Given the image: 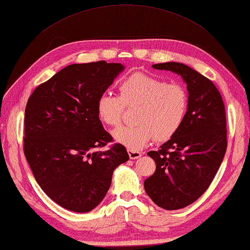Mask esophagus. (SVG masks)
I'll return each instance as SVG.
<instances>
[{
    "label": "esophagus",
    "instance_id": "1",
    "mask_svg": "<svg viewBox=\"0 0 250 250\" xmlns=\"http://www.w3.org/2000/svg\"><path fill=\"white\" fill-rule=\"evenodd\" d=\"M128 154H129V157L131 160H137L139 159V157H141V152L139 151H135V150H128Z\"/></svg>",
    "mask_w": 250,
    "mask_h": 250
}]
</instances>
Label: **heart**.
I'll use <instances>...</instances> for the list:
<instances>
[{
    "label": "heart",
    "instance_id": "heart-1",
    "mask_svg": "<svg viewBox=\"0 0 250 250\" xmlns=\"http://www.w3.org/2000/svg\"><path fill=\"white\" fill-rule=\"evenodd\" d=\"M120 97L104 93L97 100L99 120L109 126H118L123 119L125 105L136 108L134 126H124L113 131L116 142L138 151L155 138H172L187 118L189 94L180 83L150 74L136 72L120 84Z\"/></svg>",
    "mask_w": 250,
    "mask_h": 250
}]
</instances>
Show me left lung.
Here are the masks:
<instances>
[{"label": "left lung", "instance_id": "obj_1", "mask_svg": "<svg viewBox=\"0 0 250 250\" xmlns=\"http://www.w3.org/2000/svg\"><path fill=\"white\" fill-rule=\"evenodd\" d=\"M152 68L180 75L189 93V109L179 131L159 151L147 152L156 168L144 183L157 206L176 210L201 197L221 165L228 144L226 110L211 81L189 65L165 62Z\"/></svg>", "mask_w": 250, "mask_h": 250}]
</instances>
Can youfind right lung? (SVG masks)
I'll list each match as a JSON object with an SVG mask.
<instances>
[{
  "label": "right lung",
  "instance_id": "add662e5",
  "mask_svg": "<svg viewBox=\"0 0 250 250\" xmlns=\"http://www.w3.org/2000/svg\"><path fill=\"white\" fill-rule=\"evenodd\" d=\"M125 67L104 60L60 70L30 96L24 112L23 151L45 194L65 209L93 210L104 200L116 167L129 159L112 141L97 100Z\"/></svg>",
  "mask_w": 250,
  "mask_h": 250
}]
</instances>
